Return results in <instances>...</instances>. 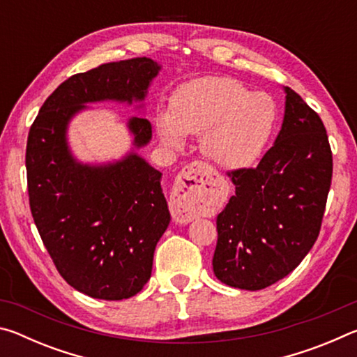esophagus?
Listing matches in <instances>:
<instances>
[{"mask_svg":"<svg viewBox=\"0 0 357 357\" xmlns=\"http://www.w3.org/2000/svg\"><path fill=\"white\" fill-rule=\"evenodd\" d=\"M215 173L203 162H192L174 181L170 209L174 220L189 223L214 200Z\"/></svg>","mask_w":357,"mask_h":357,"instance_id":"obj_1","label":"esophagus"}]
</instances>
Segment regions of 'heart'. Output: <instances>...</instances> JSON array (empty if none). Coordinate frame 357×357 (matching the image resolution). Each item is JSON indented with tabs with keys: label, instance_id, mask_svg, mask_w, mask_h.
I'll return each mask as SVG.
<instances>
[{
	"label": "heart",
	"instance_id": "b5f03b06",
	"mask_svg": "<svg viewBox=\"0 0 357 357\" xmlns=\"http://www.w3.org/2000/svg\"><path fill=\"white\" fill-rule=\"evenodd\" d=\"M277 105L271 96L253 93L233 77H202L174 91L170 110L155 116L167 146L181 148L185 135H202L203 154L222 168L252 165L269 143Z\"/></svg>",
	"mask_w": 357,
	"mask_h": 357
}]
</instances>
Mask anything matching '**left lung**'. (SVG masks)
<instances>
[{
  "mask_svg": "<svg viewBox=\"0 0 357 357\" xmlns=\"http://www.w3.org/2000/svg\"><path fill=\"white\" fill-rule=\"evenodd\" d=\"M285 116L255 168L228 172L236 193L217 215L213 269L241 289H263L298 268L321 229L332 153L317 112L285 86Z\"/></svg>",
  "mask_w": 357,
  "mask_h": 357,
  "instance_id": "8db88e82",
  "label": "left lung"
}]
</instances>
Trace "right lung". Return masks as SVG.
Returning a JSON list of instances; mask_svg holds the SVG:
<instances>
[{
	"label": "right lung",
	"mask_w": 357,
	"mask_h": 357,
	"mask_svg": "<svg viewBox=\"0 0 357 357\" xmlns=\"http://www.w3.org/2000/svg\"><path fill=\"white\" fill-rule=\"evenodd\" d=\"M160 66L149 58L107 63L63 82L40 107L26 143L29 208L63 279L94 299L135 296L153 271L170 223L162 173L130 153L107 165L77 162L68 124L88 102L143 100ZM134 144L153 135L146 118L129 119Z\"/></svg>",
	"instance_id": "add662e5"
}]
</instances>
